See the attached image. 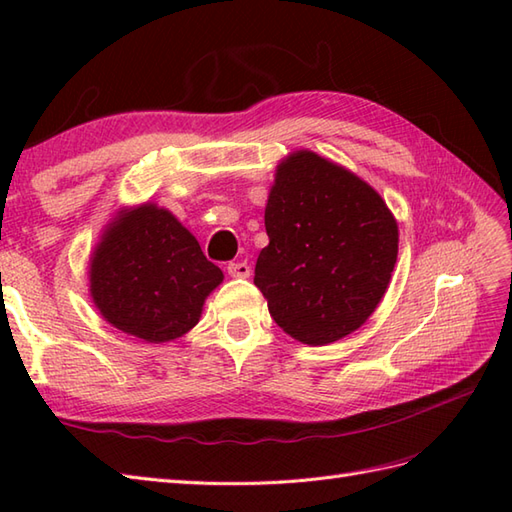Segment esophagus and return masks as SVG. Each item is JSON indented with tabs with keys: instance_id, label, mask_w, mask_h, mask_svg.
Returning a JSON list of instances; mask_svg holds the SVG:
<instances>
[{
	"instance_id": "34e87169",
	"label": "esophagus",
	"mask_w": 512,
	"mask_h": 512,
	"mask_svg": "<svg viewBox=\"0 0 512 512\" xmlns=\"http://www.w3.org/2000/svg\"><path fill=\"white\" fill-rule=\"evenodd\" d=\"M226 270H228V275L237 277V279L250 277V266H248V262H231V264L226 266Z\"/></svg>"
}]
</instances>
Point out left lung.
<instances>
[{
	"label": "left lung",
	"mask_w": 512,
	"mask_h": 512,
	"mask_svg": "<svg viewBox=\"0 0 512 512\" xmlns=\"http://www.w3.org/2000/svg\"><path fill=\"white\" fill-rule=\"evenodd\" d=\"M264 222L255 286L281 330L328 345L372 317L396 266L398 224L365 180L297 151L277 167Z\"/></svg>",
	"instance_id": "8db88e82"
}]
</instances>
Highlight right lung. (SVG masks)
Here are the masks:
<instances>
[{"mask_svg": "<svg viewBox=\"0 0 512 512\" xmlns=\"http://www.w3.org/2000/svg\"><path fill=\"white\" fill-rule=\"evenodd\" d=\"M222 279L198 239L147 202L103 233L90 264V295L114 328L165 343L200 321L204 299Z\"/></svg>", "mask_w": 512, "mask_h": 512, "instance_id": "add662e5", "label": "right lung"}]
</instances>
